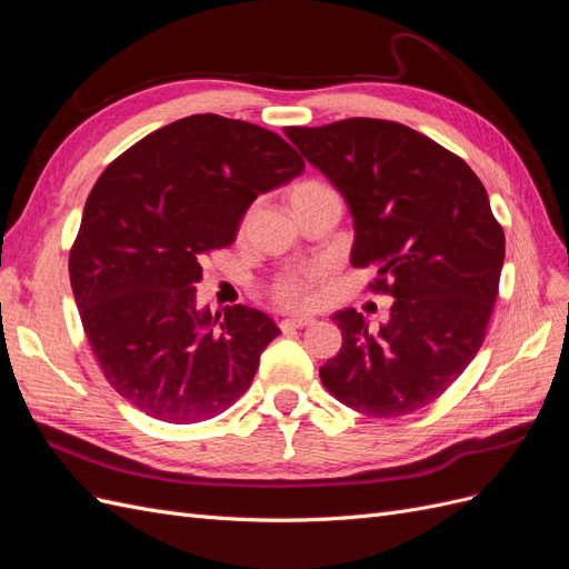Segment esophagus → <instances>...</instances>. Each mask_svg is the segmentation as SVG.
I'll return each instance as SVG.
<instances>
[{
  "label": "esophagus",
  "mask_w": 569,
  "mask_h": 569,
  "mask_svg": "<svg viewBox=\"0 0 569 569\" xmlns=\"http://www.w3.org/2000/svg\"><path fill=\"white\" fill-rule=\"evenodd\" d=\"M313 325V318H284L280 322V330L282 332H289V330H301V327H308Z\"/></svg>",
  "instance_id": "obj_1"
}]
</instances>
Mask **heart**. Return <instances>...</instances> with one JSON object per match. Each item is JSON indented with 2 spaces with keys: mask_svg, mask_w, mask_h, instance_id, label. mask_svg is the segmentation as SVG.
Wrapping results in <instances>:
<instances>
[{
  "mask_svg": "<svg viewBox=\"0 0 569 569\" xmlns=\"http://www.w3.org/2000/svg\"><path fill=\"white\" fill-rule=\"evenodd\" d=\"M308 184H318V182H306ZM299 187V189H301ZM325 274L322 266H308V268H295L282 272L278 280L270 284V297L274 303H280L282 308H306L316 301V284Z\"/></svg>",
  "mask_w": 569,
  "mask_h": 569,
  "instance_id": "1",
  "label": "heart"
}]
</instances>
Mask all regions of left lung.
Returning <instances> with one entry per match:
<instances>
[{"label": "left lung", "instance_id": "obj_1", "mask_svg": "<svg viewBox=\"0 0 569 569\" xmlns=\"http://www.w3.org/2000/svg\"><path fill=\"white\" fill-rule=\"evenodd\" d=\"M284 134L347 197L353 268H375L370 289L393 297L377 332L356 308L332 316L341 349L320 368L325 389L370 418L429 406L477 356L498 297L506 234L485 184L453 151L393 120Z\"/></svg>", "mask_w": 569, "mask_h": 569}]
</instances>
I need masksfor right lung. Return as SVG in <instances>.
<instances>
[{
    "label": "right lung",
    "instance_id": "right-lung-1",
    "mask_svg": "<svg viewBox=\"0 0 569 569\" xmlns=\"http://www.w3.org/2000/svg\"><path fill=\"white\" fill-rule=\"evenodd\" d=\"M278 132L216 113L180 118L113 159L84 203L68 272L107 382L153 420L192 425L249 387L278 325L228 306L199 311L201 258L234 242L251 201L297 178Z\"/></svg>",
    "mask_w": 569,
    "mask_h": 569
}]
</instances>
